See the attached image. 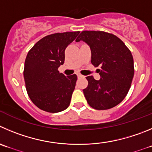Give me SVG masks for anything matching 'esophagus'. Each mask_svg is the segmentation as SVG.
I'll use <instances>...</instances> for the list:
<instances>
[{"mask_svg": "<svg viewBox=\"0 0 152 152\" xmlns=\"http://www.w3.org/2000/svg\"><path fill=\"white\" fill-rule=\"evenodd\" d=\"M77 76H78V77H79V78H80V77H83V75L80 74V73H77Z\"/></svg>", "mask_w": 152, "mask_h": 152, "instance_id": "1", "label": "esophagus"}]
</instances>
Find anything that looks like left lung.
I'll use <instances>...</instances> for the list:
<instances>
[{
  "label": "left lung",
  "mask_w": 152,
  "mask_h": 152,
  "mask_svg": "<svg viewBox=\"0 0 152 152\" xmlns=\"http://www.w3.org/2000/svg\"><path fill=\"white\" fill-rule=\"evenodd\" d=\"M80 40L90 47L92 64L101 67L99 80L86 77L88 86L83 93L88 103L98 110L113 108L124 100L130 88L134 75L131 52L118 37L103 31H83L76 39Z\"/></svg>",
  "instance_id": "obj_1"
}]
</instances>
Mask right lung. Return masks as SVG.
<instances>
[{
  "label": "right lung",
  "mask_w": 152,
  "mask_h": 152,
  "mask_svg": "<svg viewBox=\"0 0 152 152\" xmlns=\"http://www.w3.org/2000/svg\"><path fill=\"white\" fill-rule=\"evenodd\" d=\"M80 33L65 32L48 35L29 51L24 68L26 90L38 108L59 113L69 106L77 76H66L58 70L64 63V52Z\"/></svg>",
  "instance_id": "1"
}]
</instances>
